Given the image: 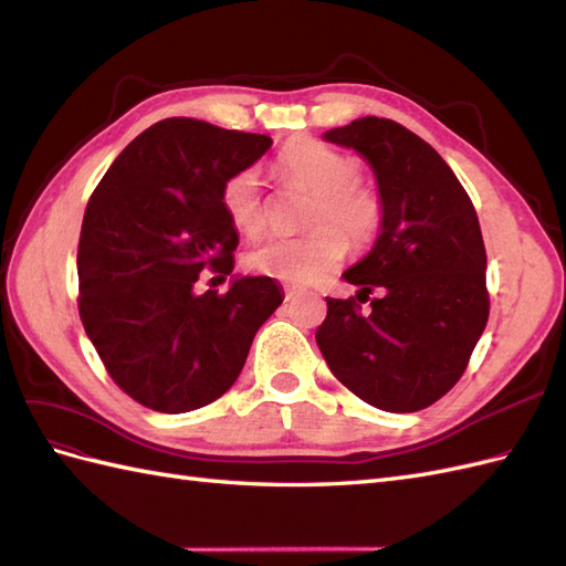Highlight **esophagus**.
<instances>
[{"label": "esophagus", "instance_id": "obj_1", "mask_svg": "<svg viewBox=\"0 0 566 566\" xmlns=\"http://www.w3.org/2000/svg\"><path fill=\"white\" fill-rule=\"evenodd\" d=\"M297 295H302V287H297V285H285V300H295Z\"/></svg>", "mask_w": 566, "mask_h": 566}]
</instances>
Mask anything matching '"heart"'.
<instances>
[{"label": "heart", "mask_w": 566, "mask_h": 566, "mask_svg": "<svg viewBox=\"0 0 566 566\" xmlns=\"http://www.w3.org/2000/svg\"><path fill=\"white\" fill-rule=\"evenodd\" d=\"M276 175L312 193L300 235H273L256 243L245 264L271 279L314 283L333 269L347 243L364 250L378 241L387 219V202L378 186L358 177V160L312 136L287 142L276 160ZM221 208L231 224L245 235L266 227V205L256 167H243L221 186Z\"/></svg>", "instance_id": "1"}]
</instances>
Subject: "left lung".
<instances>
[{
	"instance_id": "obj_1",
	"label": "left lung",
	"mask_w": 566,
	"mask_h": 566,
	"mask_svg": "<svg viewBox=\"0 0 566 566\" xmlns=\"http://www.w3.org/2000/svg\"><path fill=\"white\" fill-rule=\"evenodd\" d=\"M361 153L387 202L373 250L345 271L359 298L328 302L316 345L335 378L366 403L416 413L465 373L489 321L486 250L474 205L439 153L387 117L323 134Z\"/></svg>"
}]
</instances>
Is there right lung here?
<instances>
[{
	"label": "right lung",
	"instance_id": "right-lung-1",
	"mask_svg": "<svg viewBox=\"0 0 566 566\" xmlns=\"http://www.w3.org/2000/svg\"><path fill=\"white\" fill-rule=\"evenodd\" d=\"M271 136L160 119L119 153L87 202L77 245L80 318L113 382L158 413L219 399L283 295L269 276L196 295L202 269L233 271L238 233L221 186Z\"/></svg>",
	"mask_w": 566,
	"mask_h": 566
}]
</instances>
